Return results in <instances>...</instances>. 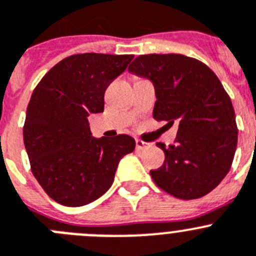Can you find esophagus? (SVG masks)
<instances>
[{
  "label": "esophagus",
  "mask_w": 256,
  "mask_h": 256,
  "mask_svg": "<svg viewBox=\"0 0 256 256\" xmlns=\"http://www.w3.org/2000/svg\"><path fill=\"white\" fill-rule=\"evenodd\" d=\"M136 146H137V150H146L152 147V144H147L142 140H136Z\"/></svg>",
  "instance_id": "34e87169"
}]
</instances>
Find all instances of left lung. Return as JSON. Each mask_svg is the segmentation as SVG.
Here are the masks:
<instances>
[{
  "label": "left lung",
  "instance_id": "obj_1",
  "mask_svg": "<svg viewBox=\"0 0 256 256\" xmlns=\"http://www.w3.org/2000/svg\"><path fill=\"white\" fill-rule=\"evenodd\" d=\"M128 71L154 84V118L179 124L174 144H157L165 161L150 171L154 184L175 198L204 196L227 175L238 146L235 110L221 81L182 54L140 56Z\"/></svg>",
  "mask_w": 256,
  "mask_h": 256
}]
</instances>
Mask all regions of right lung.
Listing matches in <instances>:
<instances>
[{
    "mask_svg": "<svg viewBox=\"0 0 256 256\" xmlns=\"http://www.w3.org/2000/svg\"><path fill=\"white\" fill-rule=\"evenodd\" d=\"M133 54L84 53L49 70L32 91L24 144L32 175L53 200L81 207L106 193L122 157L133 152L126 134L94 138L88 116L104 112V94Z\"/></svg>",
    "mask_w": 256,
    "mask_h": 256,
    "instance_id": "obj_1",
    "label": "right lung"
}]
</instances>
